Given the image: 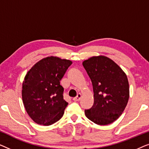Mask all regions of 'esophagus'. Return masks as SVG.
<instances>
[{"label": "esophagus", "instance_id": "obj_1", "mask_svg": "<svg viewBox=\"0 0 149 149\" xmlns=\"http://www.w3.org/2000/svg\"><path fill=\"white\" fill-rule=\"evenodd\" d=\"M81 97H82V95H81V93H78L77 96L75 97H74V98H73V100L75 101V102L79 101L81 99Z\"/></svg>", "mask_w": 149, "mask_h": 149}]
</instances>
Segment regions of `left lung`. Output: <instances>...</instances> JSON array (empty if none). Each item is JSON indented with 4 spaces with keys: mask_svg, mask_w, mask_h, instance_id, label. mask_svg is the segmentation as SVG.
Segmentation results:
<instances>
[{
    "mask_svg": "<svg viewBox=\"0 0 149 149\" xmlns=\"http://www.w3.org/2000/svg\"><path fill=\"white\" fill-rule=\"evenodd\" d=\"M83 66L93 85L94 102L85 110V116L97 125H105L117 120L125 110L130 97L127 75L111 59L93 56Z\"/></svg>",
    "mask_w": 149,
    "mask_h": 149,
    "instance_id": "left-lung-1",
    "label": "left lung"
}]
</instances>
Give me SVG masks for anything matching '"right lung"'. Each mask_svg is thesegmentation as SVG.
<instances>
[{"label": "right lung", "mask_w": 149, "mask_h": 149, "mask_svg": "<svg viewBox=\"0 0 149 149\" xmlns=\"http://www.w3.org/2000/svg\"><path fill=\"white\" fill-rule=\"evenodd\" d=\"M70 60L47 57L34 65L22 84V100L26 111L39 125H50L62 117L68 102L60 85Z\"/></svg>", "instance_id": "right-lung-1"}]
</instances>
